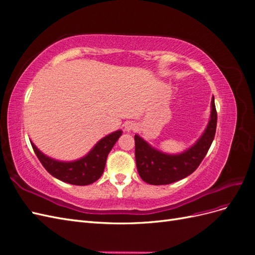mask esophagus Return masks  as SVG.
Here are the masks:
<instances>
[{
	"label": "esophagus",
	"mask_w": 255,
	"mask_h": 255,
	"mask_svg": "<svg viewBox=\"0 0 255 255\" xmlns=\"http://www.w3.org/2000/svg\"><path fill=\"white\" fill-rule=\"evenodd\" d=\"M135 128H136V126L133 122H127L125 125V128H126V130H128V132H129V130H132V129H135Z\"/></svg>",
	"instance_id": "obj_1"
}]
</instances>
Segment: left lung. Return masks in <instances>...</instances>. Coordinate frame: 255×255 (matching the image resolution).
<instances>
[{
    "mask_svg": "<svg viewBox=\"0 0 255 255\" xmlns=\"http://www.w3.org/2000/svg\"><path fill=\"white\" fill-rule=\"evenodd\" d=\"M217 127V112L212 99L211 119L203 135L190 149L177 155H169L145 142L135 135V158L138 173L151 185H167L180 181L194 172L201 164L214 140Z\"/></svg>",
    "mask_w": 255,
    "mask_h": 255,
    "instance_id": "8db88e82",
    "label": "left lung"
}]
</instances>
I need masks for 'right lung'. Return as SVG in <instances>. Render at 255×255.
I'll list each match as a JSON object with an SVG mask.
<instances>
[{"label":"right lung","instance_id":"1","mask_svg":"<svg viewBox=\"0 0 255 255\" xmlns=\"http://www.w3.org/2000/svg\"><path fill=\"white\" fill-rule=\"evenodd\" d=\"M121 135V130H116L115 133L107 135L94 146L86 156L69 163L48 157L38 150L33 142L30 143L38 159L51 175L63 182L84 186L100 179L104 171L107 155Z\"/></svg>","mask_w":255,"mask_h":255}]
</instances>
